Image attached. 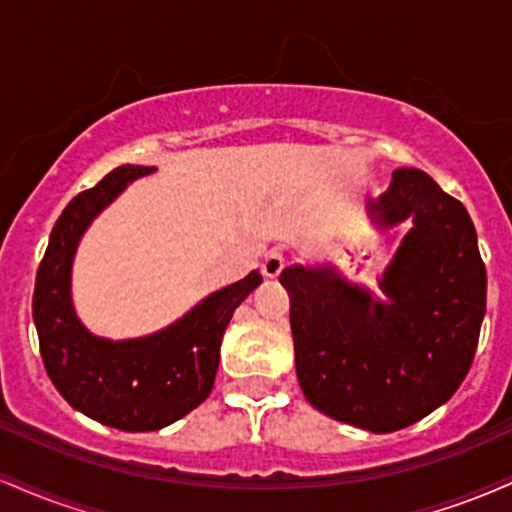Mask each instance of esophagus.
Returning <instances> with one entry per match:
<instances>
[{"label": "esophagus", "instance_id": "34e87169", "mask_svg": "<svg viewBox=\"0 0 512 512\" xmlns=\"http://www.w3.org/2000/svg\"><path fill=\"white\" fill-rule=\"evenodd\" d=\"M284 262H286L284 250L279 248L269 250L262 260V274L267 276V279H274V276H279L281 269H284Z\"/></svg>", "mask_w": 512, "mask_h": 512}]
</instances>
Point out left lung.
Returning <instances> with one entry per match:
<instances>
[{
	"label": "left lung",
	"mask_w": 512,
	"mask_h": 512,
	"mask_svg": "<svg viewBox=\"0 0 512 512\" xmlns=\"http://www.w3.org/2000/svg\"><path fill=\"white\" fill-rule=\"evenodd\" d=\"M370 219H411L380 289L387 303L332 267L281 272L291 298L296 373L317 411L373 433L407 428L455 395L486 313V267L467 209L424 170L399 168Z\"/></svg>",
	"instance_id": "8db88e82"
}]
</instances>
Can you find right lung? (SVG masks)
I'll list each match as a JSON object with an SVG mask.
<instances>
[{
	"label": "right lung",
	"mask_w": 512,
	"mask_h": 512,
	"mask_svg": "<svg viewBox=\"0 0 512 512\" xmlns=\"http://www.w3.org/2000/svg\"><path fill=\"white\" fill-rule=\"evenodd\" d=\"M151 170L115 168L67 204L50 233L33 291L40 356L52 385L81 414L129 433L170 426L209 397L233 310L262 284V274L250 272L149 337L110 342L81 325L72 305L76 245L129 182Z\"/></svg>",
	"instance_id": "add662e5"
}]
</instances>
